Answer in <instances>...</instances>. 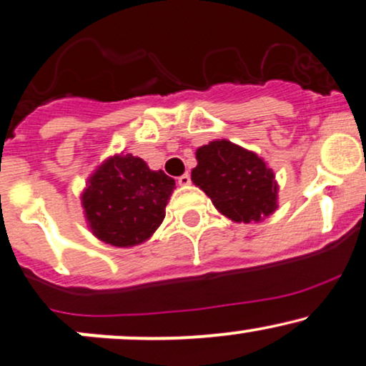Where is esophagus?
Wrapping results in <instances>:
<instances>
[{
  "label": "esophagus",
  "instance_id": "obj_1",
  "mask_svg": "<svg viewBox=\"0 0 366 366\" xmlns=\"http://www.w3.org/2000/svg\"><path fill=\"white\" fill-rule=\"evenodd\" d=\"M178 183L182 184V187H188V184L192 183V179H190V174H188V173H184V174L179 176V178H178Z\"/></svg>",
  "mask_w": 366,
  "mask_h": 366
}]
</instances>
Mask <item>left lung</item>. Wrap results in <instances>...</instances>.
Segmentation results:
<instances>
[{
  "instance_id": "8db88e82",
  "label": "left lung",
  "mask_w": 366,
  "mask_h": 366,
  "mask_svg": "<svg viewBox=\"0 0 366 366\" xmlns=\"http://www.w3.org/2000/svg\"><path fill=\"white\" fill-rule=\"evenodd\" d=\"M192 182L232 222H261L278 209L273 169L256 152L227 139L198 147Z\"/></svg>"
}]
</instances>
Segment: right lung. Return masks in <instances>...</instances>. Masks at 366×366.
I'll use <instances>...</instances> for the list:
<instances>
[{"label": "right lung", "mask_w": 366, "mask_h": 366, "mask_svg": "<svg viewBox=\"0 0 366 366\" xmlns=\"http://www.w3.org/2000/svg\"><path fill=\"white\" fill-rule=\"evenodd\" d=\"M174 179L149 169L132 154H114L88 178L81 193L88 227L110 246L132 247L146 242L159 227Z\"/></svg>", "instance_id": "obj_1"}]
</instances>
